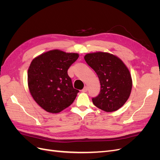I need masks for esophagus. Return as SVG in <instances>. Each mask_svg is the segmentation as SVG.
<instances>
[{
	"label": "esophagus",
	"instance_id": "1",
	"mask_svg": "<svg viewBox=\"0 0 160 160\" xmlns=\"http://www.w3.org/2000/svg\"><path fill=\"white\" fill-rule=\"evenodd\" d=\"M88 88L87 86H85V87H84V88L82 89V92H87L88 91Z\"/></svg>",
	"mask_w": 160,
	"mask_h": 160
}]
</instances>
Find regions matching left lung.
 <instances>
[{"instance_id": "left-lung-1", "label": "left lung", "mask_w": 160, "mask_h": 160, "mask_svg": "<svg viewBox=\"0 0 160 160\" xmlns=\"http://www.w3.org/2000/svg\"><path fill=\"white\" fill-rule=\"evenodd\" d=\"M84 59L96 74L101 85L93 104L106 112L118 110L129 98L132 88L130 72L119 57L109 52L88 53Z\"/></svg>"}]
</instances>
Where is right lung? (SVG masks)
Listing matches in <instances>:
<instances>
[{
    "instance_id": "1",
    "label": "right lung",
    "mask_w": 160,
    "mask_h": 160,
    "mask_svg": "<svg viewBox=\"0 0 160 160\" xmlns=\"http://www.w3.org/2000/svg\"><path fill=\"white\" fill-rule=\"evenodd\" d=\"M79 54L58 49L34 59L28 69V86L36 103L47 112L57 113L70 106L79 90L73 88L67 74Z\"/></svg>"
}]
</instances>
